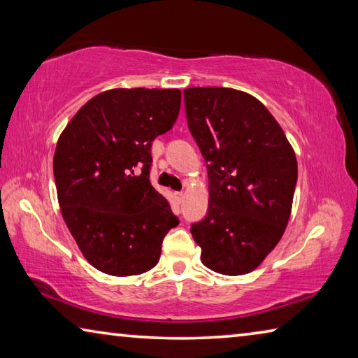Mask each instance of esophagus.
I'll return each mask as SVG.
<instances>
[{
  "label": "esophagus",
  "mask_w": 358,
  "mask_h": 358,
  "mask_svg": "<svg viewBox=\"0 0 358 358\" xmlns=\"http://www.w3.org/2000/svg\"><path fill=\"white\" fill-rule=\"evenodd\" d=\"M175 197H177V201H178V202H183V199H185V192H183V191L175 192Z\"/></svg>",
  "instance_id": "obj_1"
}]
</instances>
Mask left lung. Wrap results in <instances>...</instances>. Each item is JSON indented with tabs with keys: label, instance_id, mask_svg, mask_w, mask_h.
Here are the masks:
<instances>
[{
	"label": "left lung",
	"instance_id": "8db88e82",
	"mask_svg": "<svg viewBox=\"0 0 358 358\" xmlns=\"http://www.w3.org/2000/svg\"><path fill=\"white\" fill-rule=\"evenodd\" d=\"M187 126L207 162L208 210L191 234L202 264L221 275L250 273L286 230L296 157L262 102L222 87L185 90Z\"/></svg>",
	"mask_w": 358,
	"mask_h": 358
}]
</instances>
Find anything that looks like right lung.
Masks as SVG:
<instances>
[{
    "label": "right lung",
    "mask_w": 358,
    "mask_h": 358,
    "mask_svg": "<svg viewBox=\"0 0 358 358\" xmlns=\"http://www.w3.org/2000/svg\"><path fill=\"white\" fill-rule=\"evenodd\" d=\"M180 90L115 88L90 99L58 138V202L85 259L102 273L141 275L178 217L150 183L151 143L177 121Z\"/></svg>",
    "instance_id": "right-lung-1"
}]
</instances>
